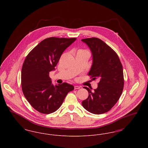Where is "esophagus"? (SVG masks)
<instances>
[{
	"label": "esophagus",
	"mask_w": 148,
	"mask_h": 148,
	"mask_svg": "<svg viewBox=\"0 0 148 148\" xmlns=\"http://www.w3.org/2000/svg\"><path fill=\"white\" fill-rule=\"evenodd\" d=\"M74 89H80V86H74Z\"/></svg>",
	"instance_id": "34e87169"
}]
</instances>
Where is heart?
Returning a JSON list of instances; mask_svg holds the SVG:
<instances>
[{"instance_id": "obj_1", "label": "heart", "mask_w": 148, "mask_h": 148, "mask_svg": "<svg viewBox=\"0 0 148 148\" xmlns=\"http://www.w3.org/2000/svg\"><path fill=\"white\" fill-rule=\"evenodd\" d=\"M86 51V50H85L80 49L78 50V51Z\"/></svg>"}]
</instances>
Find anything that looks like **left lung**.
<instances>
[{
	"mask_svg": "<svg viewBox=\"0 0 148 148\" xmlns=\"http://www.w3.org/2000/svg\"><path fill=\"white\" fill-rule=\"evenodd\" d=\"M90 48L92 64L88 75L93 80H100L98 88L89 92L82 106L90 113L101 114L109 111L117 103L123 90L124 79L123 66L114 50L101 39L92 37L82 40Z\"/></svg>",
	"mask_w": 148,
	"mask_h": 148,
	"instance_id": "obj_1",
	"label": "left lung"
}]
</instances>
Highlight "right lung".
Segmentation results:
<instances>
[{
    "instance_id": "obj_1",
    "label": "right lung",
    "mask_w": 148,
    "mask_h": 148,
    "mask_svg": "<svg viewBox=\"0 0 148 148\" xmlns=\"http://www.w3.org/2000/svg\"><path fill=\"white\" fill-rule=\"evenodd\" d=\"M77 38L50 37L32 50L23 63L22 91L31 106L39 113L49 114L62 106L67 94L74 90L66 83L51 84L49 72L55 69L64 51Z\"/></svg>"
}]
</instances>
